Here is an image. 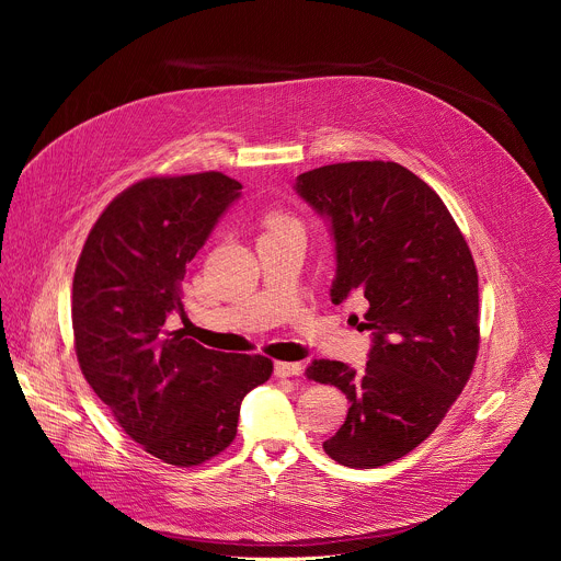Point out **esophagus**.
Masks as SVG:
<instances>
[{
  "label": "esophagus",
  "instance_id": "esophagus-1",
  "mask_svg": "<svg viewBox=\"0 0 561 561\" xmlns=\"http://www.w3.org/2000/svg\"><path fill=\"white\" fill-rule=\"evenodd\" d=\"M301 370H304V366L297 362H277L275 364V377H282V379L297 377V375H301Z\"/></svg>",
  "mask_w": 561,
  "mask_h": 561
}]
</instances>
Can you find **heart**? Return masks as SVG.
<instances>
[{
	"instance_id": "obj_1",
	"label": "heart",
	"mask_w": 561,
	"mask_h": 561,
	"mask_svg": "<svg viewBox=\"0 0 561 561\" xmlns=\"http://www.w3.org/2000/svg\"><path fill=\"white\" fill-rule=\"evenodd\" d=\"M264 228L266 232H279V230H286V228H299L297 221L293 217H288L286 213H279V210H273L264 217Z\"/></svg>"
}]
</instances>
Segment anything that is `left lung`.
<instances>
[{
	"label": "left lung",
	"mask_w": 561,
	"mask_h": 561,
	"mask_svg": "<svg viewBox=\"0 0 561 561\" xmlns=\"http://www.w3.org/2000/svg\"><path fill=\"white\" fill-rule=\"evenodd\" d=\"M295 191L331 221L333 304L364 295L373 333L362 373L331 359L306 368L351 402L324 450L377 468L417 448L463 390L479 351L477 268L439 195L394 162L322 167L301 173Z\"/></svg>",
	"instance_id": "8db88e82"
}]
</instances>
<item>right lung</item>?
Returning a JSON list of instances; mask_svg holds the SVG:
<instances>
[{
	"instance_id": "right-lung-1",
	"label": "right lung",
	"mask_w": 561,
	"mask_h": 561,
	"mask_svg": "<svg viewBox=\"0 0 561 561\" xmlns=\"http://www.w3.org/2000/svg\"><path fill=\"white\" fill-rule=\"evenodd\" d=\"M239 191L215 171L141 180L104 208L75 268L79 368L130 439L182 468L230 446L242 399L273 373L268 357L210 351L169 327L186 264Z\"/></svg>"
}]
</instances>
